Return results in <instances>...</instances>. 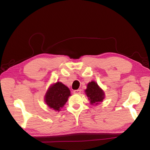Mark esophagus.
<instances>
[{"label":"esophagus","mask_w":150,"mask_h":150,"mask_svg":"<svg viewBox=\"0 0 150 150\" xmlns=\"http://www.w3.org/2000/svg\"><path fill=\"white\" fill-rule=\"evenodd\" d=\"M81 92V89H76V90H74V93L75 94H80Z\"/></svg>","instance_id":"34e87169"}]
</instances>
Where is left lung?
Masks as SVG:
<instances>
[{
  "instance_id": "left-lung-1",
  "label": "left lung",
  "mask_w": 150,
  "mask_h": 150,
  "mask_svg": "<svg viewBox=\"0 0 150 150\" xmlns=\"http://www.w3.org/2000/svg\"><path fill=\"white\" fill-rule=\"evenodd\" d=\"M86 94L90 100L91 104H98L99 102H102L104 98V93L101 89L97 83L92 81L88 84L86 90Z\"/></svg>"
}]
</instances>
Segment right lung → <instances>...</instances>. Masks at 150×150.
Masks as SVG:
<instances>
[{
    "mask_svg": "<svg viewBox=\"0 0 150 150\" xmlns=\"http://www.w3.org/2000/svg\"><path fill=\"white\" fill-rule=\"evenodd\" d=\"M70 95V91L68 87L57 82L48 89L45 95V102L51 109L59 111Z\"/></svg>",
    "mask_w": 150,
    "mask_h": 150,
    "instance_id": "add662e5",
    "label": "right lung"
}]
</instances>
